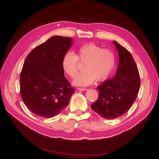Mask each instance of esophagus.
Instances as JSON below:
<instances>
[{
	"mask_svg": "<svg viewBox=\"0 0 159 159\" xmlns=\"http://www.w3.org/2000/svg\"><path fill=\"white\" fill-rule=\"evenodd\" d=\"M77 89L79 90V91H86V90H88L87 88H77Z\"/></svg>",
	"mask_w": 159,
	"mask_h": 159,
	"instance_id": "34e87169",
	"label": "esophagus"
}]
</instances>
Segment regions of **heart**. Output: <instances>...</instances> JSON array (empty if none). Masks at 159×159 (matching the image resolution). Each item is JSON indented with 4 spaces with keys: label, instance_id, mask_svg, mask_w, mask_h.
Wrapping results in <instances>:
<instances>
[{
    "label": "heart",
    "instance_id": "obj_1",
    "mask_svg": "<svg viewBox=\"0 0 159 159\" xmlns=\"http://www.w3.org/2000/svg\"><path fill=\"white\" fill-rule=\"evenodd\" d=\"M84 63V71L77 75L73 80L75 85L86 86L95 81L107 79L113 72L116 64V55L110 49L94 43L84 44L77 50L76 53L66 52L62 59V68L69 77L73 78L78 73V64Z\"/></svg>",
    "mask_w": 159,
    "mask_h": 159
}]
</instances>
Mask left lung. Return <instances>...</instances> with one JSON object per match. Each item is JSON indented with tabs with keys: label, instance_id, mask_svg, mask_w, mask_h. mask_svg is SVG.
I'll use <instances>...</instances> for the list:
<instances>
[{
	"label": "left lung",
	"instance_id": "obj_1",
	"mask_svg": "<svg viewBox=\"0 0 159 159\" xmlns=\"http://www.w3.org/2000/svg\"><path fill=\"white\" fill-rule=\"evenodd\" d=\"M119 55L115 76L97 86L98 99L91 105L92 110L107 119L117 118L126 113L134 103L140 86L137 64L128 50L113 41Z\"/></svg>",
	"mask_w": 159,
	"mask_h": 159
}]
</instances>
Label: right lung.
<instances>
[{
    "label": "right lung",
    "instance_id": "add662e5",
    "mask_svg": "<svg viewBox=\"0 0 159 159\" xmlns=\"http://www.w3.org/2000/svg\"><path fill=\"white\" fill-rule=\"evenodd\" d=\"M72 39L54 36L35 48L25 60L20 75V95L28 109L43 118L59 114L75 93L66 79L62 59Z\"/></svg>",
    "mask_w": 159,
    "mask_h": 159
}]
</instances>
